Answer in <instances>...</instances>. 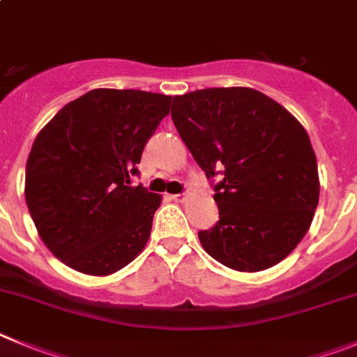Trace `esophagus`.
Segmentation results:
<instances>
[{
    "label": "esophagus",
    "mask_w": 357,
    "mask_h": 357,
    "mask_svg": "<svg viewBox=\"0 0 357 357\" xmlns=\"http://www.w3.org/2000/svg\"><path fill=\"white\" fill-rule=\"evenodd\" d=\"M185 198H188V192H178V195H172V200L178 202V204L185 202Z\"/></svg>",
    "instance_id": "obj_1"
}]
</instances>
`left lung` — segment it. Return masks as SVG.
<instances>
[{
    "label": "left lung",
    "mask_w": 357,
    "mask_h": 357,
    "mask_svg": "<svg viewBox=\"0 0 357 357\" xmlns=\"http://www.w3.org/2000/svg\"><path fill=\"white\" fill-rule=\"evenodd\" d=\"M172 119L214 188L219 221L198 231L204 250L246 273L289 257L319 204L317 157L305 127L266 93L243 86L173 97Z\"/></svg>",
    "instance_id": "8db88e82"
}]
</instances>
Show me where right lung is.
<instances>
[{"mask_svg":"<svg viewBox=\"0 0 357 357\" xmlns=\"http://www.w3.org/2000/svg\"><path fill=\"white\" fill-rule=\"evenodd\" d=\"M172 97L91 90L61 107L35 138L24 196L38 235L72 269L107 276L142 253L161 196L130 176Z\"/></svg>","mask_w":357,"mask_h":357,"instance_id":"add662e5","label":"right lung"}]
</instances>
